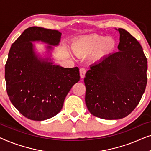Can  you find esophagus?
<instances>
[{
    "label": "esophagus",
    "instance_id": "1",
    "mask_svg": "<svg viewBox=\"0 0 151 151\" xmlns=\"http://www.w3.org/2000/svg\"><path fill=\"white\" fill-rule=\"evenodd\" d=\"M85 73H86V69L84 68H80V76L81 78H84V76H85Z\"/></svg>",
    "mask_w": 151,
    "mask_h": 151
}]
</instances>
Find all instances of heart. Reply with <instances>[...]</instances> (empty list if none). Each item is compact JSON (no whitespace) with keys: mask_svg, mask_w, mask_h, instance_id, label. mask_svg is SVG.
Wrapping results in <instances>:
<instances>
[{"mask_svg":"<svg viewBox=\"0 0 151 151\" xmlns=\"http://www.w3.org/2000/svg\"><path fill=\"white\" fill-rule=\"evenodd\" d=\"M116 41L113 37L94 34L77 39L72 44L74 53L79 57L93 54L97 60H101L113 52Z\"/></svg>","mask_w":151,"mask_h":151,"instance_id":"b5f03b06","label":"heart"}]
</instances>
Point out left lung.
Segmentation results:
<instances>
[{"label":"left lung","instance_id":"1","mask_svg":"<svg viewBox=\"0 0 151 151\" xmlns=\"http://www.w3.org/2000/svg\"><path fill=\"white\" fill-rule=\"evenodd\" d=\"M118 31V52L91 66L84 79L88 110L105 119L129 115L139 104L147 83V58L141 45L127 30Z\"/></svg>","mask_w":151,"mask_h":151}]
</instances>
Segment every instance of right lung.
Wrapping results in <instances>:
<instances>
[{
	"instance_id": "right-lung-1",
	"label": "right lung",
	"mask_w": 151,
	"mask_h": 151,
	"mask_svg": "<svg viewBox=\"0 0 151 151\" xmlns=\"http://www.w3.org/2000/svg\"><path fill=\"white\" fill-rule=\"evenodd\" d=\"M61 34L58 30L31 27L9 51L5 69L7 95L17 110L32 120H45L57 115L70 89L80 80L77 67L63 68L35 54L32 42L42 41L55 46Z\"/></svg>"
}]
</instances>
